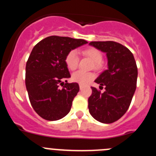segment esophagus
I'll list each match as a JSON object with an SVG mask.
<instances>
[{
  "mask_svg": "<svg viewBox=\"0 0 156 156\" xmlns=\"http://www.w3.org/2000/svg\"><path fill=\"white\" fill-rule=\"evenodd\" d=\"M80 89H83V85L80 84Z\"/></svg>",
  "mask_w": 156,
  "mask_h": 156,
  "instance_id": "34e87169",
  "label": "esophagus"
}]
</instances>
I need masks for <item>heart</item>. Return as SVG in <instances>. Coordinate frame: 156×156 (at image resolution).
Here are the masks:
<instances>
[{"label":"heart","mask_w":156,"mask_h":156,"mask_svg":"<svg viewBox=\"0 0 156 156\" xmlns=\"http://www.w3.org/2000/svg\"><path fill=\"white\" fill-rule=\"evenodd\" d=\"M83 55L86 57L91 59L94 64V67L95 69H101L103 67L102 58L103 55L102 53L95 48H88L83 51ZM65 62H66L67 68L69 70H75L78 66L79 63V57L77 55L76 51L74 50L70 51L66 56L65 58ZM93 73H86L83 71H77L75 72L72 75L71 80L76 83H78L80 84H87L88 83H90L92 80L94 79Z\"/></svg>","instance_id":"b5f03b06"}]
</instances>
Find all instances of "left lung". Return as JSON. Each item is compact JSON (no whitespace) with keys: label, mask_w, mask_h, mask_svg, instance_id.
Returning <instances> with one entry per match:
<instances>
[{"label":"left lung","mask_w":156,"mask_h":156,"mask_svg":"<svg viewBox=\"0 0 156 156\" xmlns=\"http://www.w3.org/2000/svg\"><path fill=\"white\" fill-rule=\"evenodd\" d=\"M89 44L106 53L108 69L94 80L105 90L101 93L91 87L88 108L96 120L112 123L126 113L131 103L137 85V65L131 51L119 43L92 41Z\"/></svg>","instance_id":"obj_1"}]
</instances>
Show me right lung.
Here are the masks:
<instances>
[{"instance_id": "add662e5", "label": "right lung", "mask_w": 156, "mask_h": 156, "mask_svg": "<svg viewBox=\"0 0 156 156\" xmlns=\"http://www.w3.org/2000/svg\"><path fill=\"white\" fill-rule=\"evenodd\" d=\"M86 44L82 39L51 36L33 48L26 66V87L32 107L43 119L58 120L69 112L80 87L77 83L63 82L71 76L65 58Z\"/></svg>"}]
</instances>
